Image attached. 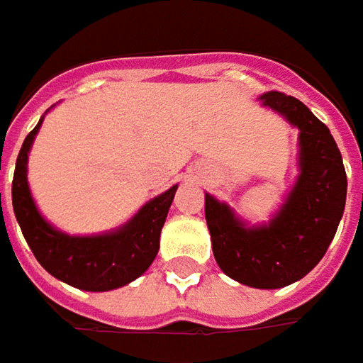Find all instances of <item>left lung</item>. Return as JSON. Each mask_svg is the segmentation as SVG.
<instances>
[{"label": "left lung", "instance_id": "obj_1", "mask_svg": "<svg viewBox=\"0 0 363 363\" xmlns=\"http://www.w3.org/2000/svg\"><path fill=\"white\" fill-rule=\"evenodd\" d=\"M262 101L301 130V177L264 228H245L211 195H205V219L213 256L229 278L254 289H282L325 256L345 209L347 177L329 128L305 103L278 91L262 95Z\"/></svg>", "mask_w": 363, "mask_h": 363}]
</instances>
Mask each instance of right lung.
<instances>
[{
	"instance_id": "1",
	"label": "right lung",
	"mask_w": 363,
	"mask_h": 363,
	"mask_svg": "<svg viewBox=\"0 0 363 363\" xmlns=\"http://www.w3.org/2000/svg\"><path fill=\"white\" fill-rule=\"evenodd\" d=\"M38 125L26 135L22 150L16 160V172L11 181L13 213L24 233L32 254L46 272L71 284L74 289L103 292L119 289L142 276L150 266L160 245V231L174 199L177 186L168 189L160 197L146 203L134 219L113 233L93 238H72L50 228L32 201L26 162L28 152L38 132ZM1 207V195H0Z\"/></svg>"
}]
</instances>
